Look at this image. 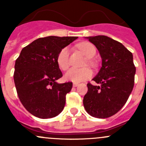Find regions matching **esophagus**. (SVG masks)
I'll use <instances>...</instances> for the list:
<instances>
[{
  "instance_id": "34e87169",
  "label": "esophagus",
  "mask_w": 146,
  "mask_h": 146,
  "mask_svg": "<svg viewBox=\"0 0 146 146\" xmlns=\"http://www.w3.org/2000/svg\"><path fill=\"white\" fill-rule=\"evenodd\" d=\"M78 86V83H73V87H77Z\"/></svg>"
}]
</instances>
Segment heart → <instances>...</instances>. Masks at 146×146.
Wrapping results in <instances>:
<instances>
[{"label": "heart", "instance_id": "b5f03b06", "mask_svg": "<svg viewBox=\"0 0 146 146\" xmlns=\"http://www.w3.org/2000/svg\"><path fill=\"white\" fill-rule=\"evenodd\" d=\"M78 48L81 52L88 58V63L89 64H92L91 58H93L96 54V48L94 45L89 42H83L78 44ZM56 62L58 66L62 70H66L69 67V49L68 47L62 48L58 53L56 57ZM92 76V72L88 68L84 69H75L72 68L69 69L64 75V79L66 81L77 83L91 78Z\"/></svg>", "mask_w": 146, "mask_h": 146}]
</instances>
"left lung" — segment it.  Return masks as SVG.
Instances as JSON below:
<instances>
[{"label":"left lung","mask_w":146,"mask_h":146,"mask_svg":"<svg viewBox=\"0 0 146 146\" xmlns=\"http://www.w3.org/2000/svg\"><path fill=\"white\" fill-rule=\"evenodd\" d=\"M99 50L102 66L87 84L83 105L90 115L106 118L118 113L128 100L135 84L133 55L123 44L106 36L87 37Z\"/></svg>","instance_id":"1"}]
</instances>
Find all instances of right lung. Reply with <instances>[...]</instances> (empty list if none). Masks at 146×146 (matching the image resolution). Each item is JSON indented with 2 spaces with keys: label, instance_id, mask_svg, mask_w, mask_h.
Segmentation results:
<instances>
[{
  "label": "right lung",
  "instance_id": "obj_1",
  "mask_svg": "<svg viewBox=\"0 0 146 146\" xmlns=\"http://www.w3.org/2000/svg\"><path fill=\"white\" fill-rule=\"evenodd\" d=\"M77 38L53 36L37 38L24 47L17 58L14 72L17 93L24 108L34 116L53 118L64 109L72 82H56L63 76L56 57Z\"/></svg>",
  "mask_w": 146,
  "mask_h": 146
}]
</instances>
